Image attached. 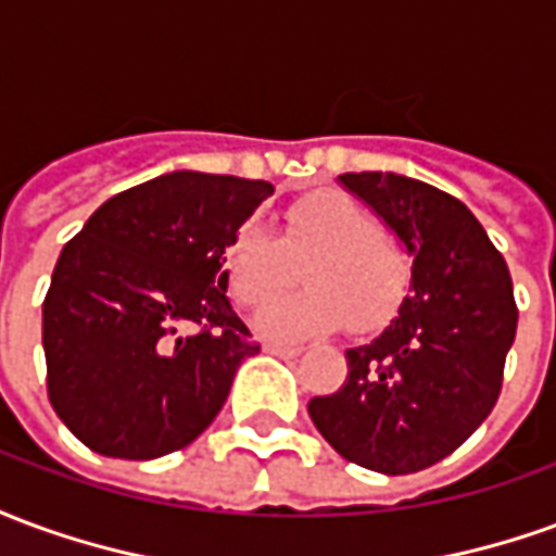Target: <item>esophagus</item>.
Instances as JSON below:
<instances>
[{"mask_svg": "<svg viewBox=\"0 0 556 556\" xmlns=\"http://www.w3.org/2000/svg\"><path fill=\"white\" fill-rule=\"evenodd\" d=\"M267 354H277V357H298L301 349L298 345H282V342H265Z\"/></svg>", "mask_w": 556, "mask_h": 556, "instance_id": "esophagus-1", "label": "esophagus"}]
</instances>
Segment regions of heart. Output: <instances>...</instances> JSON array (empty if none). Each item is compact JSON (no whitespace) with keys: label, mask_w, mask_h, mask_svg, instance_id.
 <instances>
[{"label":"heart","mask_w":556,"mask_h":556,"mask_svg":"<svg viewBox=\"0 0 556 556\" xmlns=\"http://www.w3.org/2000/svg\"><path fill=\"white\" fill-rule=\"evenodd\" d=\"M304 265L309 290L270 303L258 315L265 337L294 339L349 325L375 333L402 309L410 262L381 231L369 207L339 190H313L282 211V235L241 226L223 253L226 289L241 306H262Z\"/></svg>","instance_id":"heart-1"}]
</instances>
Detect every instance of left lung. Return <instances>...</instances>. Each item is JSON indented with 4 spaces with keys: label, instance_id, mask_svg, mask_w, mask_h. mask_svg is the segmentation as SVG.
Returning a JSON list of instances; mask_svg holds the SVG:
<instances>
[{
    "label": "left lung",
    "instance_id": "left-lung-1",
    "mask_svg": "<svg viewBox=\"0 0 556 556\" xmlns=\"http://www.w3.org/2000/svg\"><path fill=\"white\" fill-rule=\"evenodd\" d=\"M339 181L414 253V294L375 342L345 351V384L315 396L309 417L354 465L417 473L455 453L497 405L518 327L513 277L455 195L393 172Z\"/></svg>",
    "mask_w": 556,
    "mask_h": 556
}]
</instances>
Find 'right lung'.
I'll return each mask as SVG.
<instances>
[{"label":"right lung","mask_w":556,"mask_h":556,"mask_svg":"<svg viewBox=\"0 0 556 556\" xmlns=\"http://www.w3.org/2000/svg\"><path fill=\"white\" fill-rule=\"evenodd\" d=\"M267 181L169 172L106 199L43 298L50 405L89 450L157 458L214 422L258 342L226 298L223 253Z\"/></svg>","instance_id":"obj_1"}]
</instances>
